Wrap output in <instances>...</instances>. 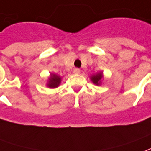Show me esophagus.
<instances>
[{"instance_id": "1", "label": "esophagus", "mask_w": 151, "mask_h": 151, "mask_svg": "<svg viewBox=\"0 0 151 151\" xmlns=\"http://www.w3.org/2000/svg\"><path fill=\"white\" fill-rule=\"evenodd\" d=\"M73 73H75V74H79L80 73L79 68H74V69H73Z\"/></svg>"}]
</instances>
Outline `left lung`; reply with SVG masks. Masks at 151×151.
<instances>
[{
	"mask_svg": "<svg viewBox=\"0 0 151 151\" xmlns=\"http://www.w3.org/2000/svg\"><path fill=\"white\" fill-rule=\"evenodd\" d=\"M103 72H98L96 74H93L90 76V80L93 82V84L97 85V86H100L102 83V80H103Z\"/></svg>",
	"mask_w": 151,
	"mask_h": 151,
	"instance_id": "left-lung-1",
	"label": "left lung"
}]
</instances>
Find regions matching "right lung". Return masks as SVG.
<instances>
[{"instance_id": "add662e5", "label": "right lung", "mask_w": 151, "mask_h": 151, "mask_svg": "<svg viewBox=\"0 0 151 151\" xmlns=\"http://www.w3.org/2000/svg\"><path fill=\"white\" fill-rule=\"evenodd\" d=\"M61 81H62V77L53 73H50V77L48 78V81L46 83V86L50 88H56L60 85Z\"/></svg>"}]
</instances>
